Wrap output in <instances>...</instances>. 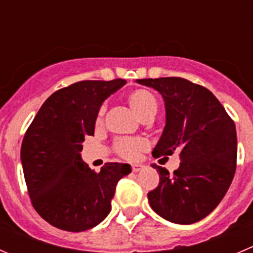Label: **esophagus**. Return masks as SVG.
<instances>
[{
  "label": "esophagus",
  "instance_id": "34e87169",
  "mask_svg": "<svg viewBox=\"0 0 253 253\" xmlns=\"http://www.w3.org/2000/svg\"><path fill=\"white\" fill-rule=\"evenodd\" d=\"M141 169H143V165H141V164H133V165H131V171L138 172V171H140Z\"/></svg>",
  "mask_w": 253,
  "mask_h": 253
}]
</instances>
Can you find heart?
Masks as SVG:
<instances>
[{
  "label": "heart",
  "instance_id": "1",
  "mask_svg": "<svg viewBox=\"0 0 253 253\" xmlns=\"http://www.w3.org/2000/svg\"><path fill=\"white\" fill-rule=\"evenodd\" d=\"M126 102H128L130 109L135 113L136 117L140 120H150L158 110V102H156L155 95L148 89L138 88L134 89L126 95ZM105 105H102L97 113L95 118V124L100 126L104 122ZM148 148V141L143 138H118L113 144V150L120 156V158L133 160L138 156L140 151L145 150Z\"/></svg>",
  "mask_w": 253,
  "mask_h": 253
}]
</instances>
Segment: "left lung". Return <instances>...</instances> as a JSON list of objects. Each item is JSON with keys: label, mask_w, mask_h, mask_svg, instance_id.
<instances>
[{"label": "left lung", "mask_w": 253, "mask_h": 253, "mask_svg": "<svg viewBox=\"0 0 253 253\" xmlns=\"http://www.w3.org/2000/svg\"><path fill=\"white\" fill-rule=\"evenodd\" d=\"M156 89L165 102L167 125L154 158L179 151V169L170 174L154 164L160 181L149 204L170 222L190 225L220 204L236 171V126L217 98L205 86L180 77L136 79Z\"/></svg>", "instance_id": "obj_1"}]
</instances>
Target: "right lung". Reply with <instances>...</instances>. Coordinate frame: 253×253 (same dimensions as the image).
I'll use <instances>...</instances> for the list:
<instances>
[{
	"label": "right lung",
	"instance_id": "1",
	"mask_svg": "<svg viewBox=\"0 0 253 253\" xmlns=\"http://www.w3.org/2000/svg\"><path fill=\"white\" fill-rule=\"evenodd\" d=\"M125 83L118 78L64 86L43 103L26 131L21 161L28 195L38 215L54 227L82 232L102 222L118 181L131 171L128 164L105 163L95 172L81 158L103 100Z\"/></svg>",
	"mask_w": 253,
	"mask_h": 253
}]
</instances>
